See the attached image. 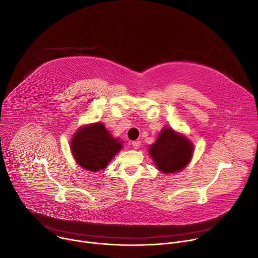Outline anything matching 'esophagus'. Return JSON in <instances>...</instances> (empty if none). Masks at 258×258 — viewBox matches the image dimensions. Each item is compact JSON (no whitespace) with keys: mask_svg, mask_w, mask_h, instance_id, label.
<instances>
[{"mask_svg":"<svg viewBox=\"0 0 258 258\" xmlns=\"http://www.w3.org/2000/svg\"><path fill=\"white\" fill-rule=\"evenodd\" d=\"M132 145H133V147H134V149H139L140 148V146H141V142L140 141H134L133 143H132Z\"/></svg>","mask_w":258,"mask_h":258,"instance_id":"1","label":"esophagus"}]
</instances>
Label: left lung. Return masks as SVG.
<instances>
[{
	"mask_svg": "<svg viewBox=\"0 0 258 258\" xmlns=\"http://www.w3.org/2000/svg\"><path fill=\"white\" fill-rule=\"evenodd\" d=\"M148 152L158 170L165 174L176 173L190 163L194 145L186 136L164 126L155 143L149 145Z\"/></svg>",
	"mask_w": 258,
	"mask_h": 258,
	"instance_id": "left-lung-1",
	"label": "left lung"
}]
</instances>
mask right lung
<instances>
[{"mask_svg":"<svg viewBox=\"0 0 258 258\" xmlns=\"http://www.w3.org/2000/svg\"><path fill=\"white\" fill-rule=\"evenodd\" d=\"M120 139H115L103 122L81 126L71 138L70 149L73 158L84 169L99 171L104 169L122 149Z\"/></svg>","mask_w":258,"mask_h":258,"instance_id":"obj_1","label":"right lung"}]
</instances>
